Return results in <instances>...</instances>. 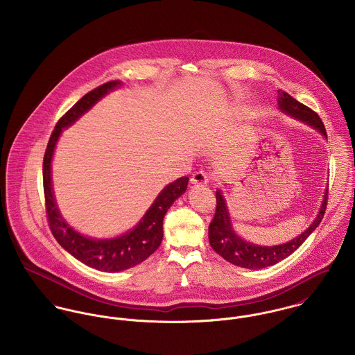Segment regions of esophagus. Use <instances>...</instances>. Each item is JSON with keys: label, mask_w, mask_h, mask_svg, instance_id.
Here are the masks:
<instances>
[{"label": "esophagus", "mask_w": 355, "mask_h": 355, "mask_svg": "<svg viewBox=\"0 0 355 355\" xmlns=\"http://www.w3.org/2000/svg\"><path fill=\"white\" fill-rule=\"evenodd\" d=\"M209 180H210L209 175H207L206 172H203V171H200V172H196V173L193 175V178H191V184H194V186H202V184H207Z\"/></svg>", "instance_id": "obj_1"}]
</instances>
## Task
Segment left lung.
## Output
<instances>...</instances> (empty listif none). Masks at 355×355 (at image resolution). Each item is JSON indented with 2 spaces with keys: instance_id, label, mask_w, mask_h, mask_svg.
Segmentation results:
<instances>
[{
  "instance_id": "obj_1",
  "label": "left lung",
  "mask_w": 355,
  "mask_h": 355,
  "mask_svg": "<svg viewBox=\"0 0 355 355\" xmlns=\"http://www.w3.org/2000/svg\"><path fill=\"white\" fill-rule=\"evenodd\" d=\"M277 93H279V100H277L279 107L283 113L304 121L307 125L315 128L320 134H322L327 138L325 127L320 116L314 110H311L304 103L297 101L286 92L279 90ZM327 201H328V189L325 190L324 200L317 217L301 235H298L293 241L283 245L259 246V245H254L252 242H248L242 239L239 235H236L231 224L230 211H228L225 200L223 197V193L217 190L216 191V203H217L216 213L213 220L209 224V243L216 253L221 255L228 262L241 268L262 269V268L275 265L279 261L287 258L290 254L294 253L309 238V235L318 227L327 210Z\"/></svg>"
}]
</instances>
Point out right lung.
<instances>
[{"mask_svg":"<svg viewBox=\"0 0 355 355\" xmlns=\"http://www.w3.org/2000/svg\"><path fill=\"white\" fill-rule=\"evenodd\" d=\"M121 82L112 80L92 90L76 102L55 124L44 157V193L46 216L51 234L62 249H65L85 265L102 272H120L132 268L149 258L161 245L162 220L168 209L187 189L189 178L183 176L169 183L158 194L141 221L121 236L112 239H94L76 232L58 211L51 187V158L62 128L73 124L94 103L100 101Z\"/></svg>","mask_w":355,"mask_h":355,"instance_id":"add662e5","label":"right lung"}]
</instances>
